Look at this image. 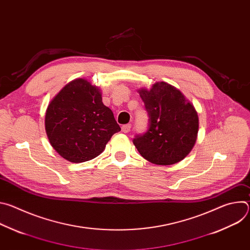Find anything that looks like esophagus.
I'll return each instance as SVG.
<instances>
[{
  "label": "esophagus",
  "mask_w": 250,
  "mask_h": 250,
  "mask_svg": "<svg viewBox=\"0 0 250 250\" xmlns=\"http://www.w3.org/2000/svg\"><path fill=\"white\" fill-rule=\"evenodd\" d=\"M130 127H131V125H130V124H127V125H124L122 126V130H123V132H125V133H127V132L130 130Z\"/></svg>",
  "instance_id": "1"
}]
</instances>
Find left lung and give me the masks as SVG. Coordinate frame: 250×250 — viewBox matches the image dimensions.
<instances>
[{
  "label": "left lung",
  "instance_id": "8db88e82",
  "mask_svg": "<svg viewBox=\"0 0 250 250\" xmlns=\"http://www.w3.org/2000/svg\"><path fill=\"white\" fill-rule=\"evenodd\" d=\"M148 114V129L133 138L140 155L157 165L183 160L197 140L199 118L194 105L174 86L155 83L138 90Z\"/></svg>",
  "mask_w": 250,
  "mask_h": 250
}]
</instances>
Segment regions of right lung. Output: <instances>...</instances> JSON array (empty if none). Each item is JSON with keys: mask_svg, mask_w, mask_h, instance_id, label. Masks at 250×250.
<instances>
[{"mask_svg": "<svg viewBox=\"0 0 250 250\" xmlns=\"http://www.w3.org/2000/svg\"><path fill=\"white\" fill-rule=\"evenodd\" d=\"M45 130L51 146L64 159L80 163L100 155L121 130L100 89L85 79L68 83L49 103Z\"/></svg>", "mask_w": 250, "mask_h": 250, "instance_id": "add662e5", "label": "right lung"}]
</instances>
